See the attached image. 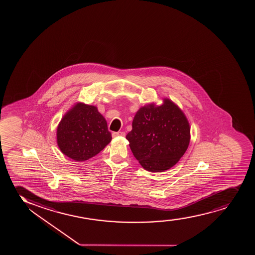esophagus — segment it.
<instances>
[{"instance_id": "obj_1", "label": "esophagus", "mask_w": 255, "mask_h": 255, "mask_svg": "<svg viewBox=\"0 0 255 255\" xmlns=\"http://www.w3.org/2000/svg\"><path fill=\"white\" fill-rule=\"evenodd\" d=\"M124 137L125 136V132H115L112 133V137L113 138H116V137Z\"/></svg>"}]
</instances>
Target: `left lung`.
I'll return each mask as SVG.
<instances>
[{"instance_id":"obj_1","label":"left lung","mask_w":255,"mask_h":255,"mask_svg":"<svg viewBox=\"0 0 255 255\" xmlns=\"http://www.w3.org/2000/svg\"><path fill=\"white\" fill-rule=\"evenodd\" d=\"M132 127L126 138L135 158L149 172L169 169L187 150L190 123L181 109L167 98L161 106L151 103L139 108Z\"/></svg>"}]
</instances>
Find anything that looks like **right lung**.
<instances>
[{
    "label": "right lung",
    "instance_id": "obj_1",
    "mask_svg": "<svg viewBox=\"0 0 255 255\" xmlns=\"http://www.w3.org/2000/svg\"><path fill=\"white\" fill-rule=\"evenodd\" d=\"M57 143L64 155L84 161L112 141L106 118L96 106L77 102L62 117L57 128Z\"/></svg>",
    "mask_w": 255,
    "mask_h": 255
}]
</instances>
